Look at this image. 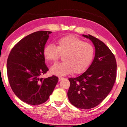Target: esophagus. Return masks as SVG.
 <instances>
[{"label": "esophagus", "instance_id": "obj_1", "mask_svg": "<svg viewBox=\"0 0 127 127\" xmlns=\"http://www.w3.org/2000/svg\"><path fill=\"white\" fill-rule=\"evenodd\" d=\"M64 78H61V77H60V78H59V81H61V80H63Z\"/></svg>", "mask_w": 127, "mask_h": 127}]
</instances>
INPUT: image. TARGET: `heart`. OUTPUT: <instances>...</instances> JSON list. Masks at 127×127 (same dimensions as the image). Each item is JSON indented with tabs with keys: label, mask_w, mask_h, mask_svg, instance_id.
I'll return each instance as SVG.
<instances>
[{
	"label": "heart",
	"mask_w": 127,
	"mask_h": 127,
	"mask_svg": "<svg viewBox=\"0 0 127 127\" xmlns=\"http://www.w3.org/2000/svg\"><path fill=\"white\" fill-rule=\"evenodd\" d=\"M57 46L46 45L43 55L46 61L55 63L61 55H64L63 63L56 64L50 69L52 74L59 76L82 73L88 69L93 60L95 49L93 46L82 39L69 35L59 39Z\"/></svg>",
	"instance_id": "obj_1"
}]
</instances>
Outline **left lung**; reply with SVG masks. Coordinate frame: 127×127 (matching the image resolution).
I'll return each instance as SVG.
<instances>
[{
	"label": "left lung",
	"mask_w": 127,
	"mask_h": 127,
	"mask_svg": "<svg viewBox=\"0 0 127 127\" xmlns=\"http://www.w3.org/2000/svg\"><path fill=\"white\" fill-rule=\"evenodd\" d=\"M82 36L94 45L95 57L86 72L68 79L67 95L74 106L88 109L97 106L109 94L116 80L117 65L114 55L102 41L89 34Z\"/></svg>",
	"instance_id": "left-lung-1"
}]
</instances>
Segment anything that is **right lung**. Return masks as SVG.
<instances>
[{"instance_id": "obj_1", "label": "right lung", "mask_w": 127, "mask_h": 127, "mask_svg": "<svg viewBox=\"0 0 127 127\" xmlns=\"http://www.w3.org/2000/svg\"><path fill=\"white\" fill-rule=\"evenodd\" d=\"M52 32L40 31L25 37L12 49L7 62L9 83L17 96L24 102H45L58 82L57 76L40 78L48 70L43 49Z\"/></svg>"}]
</instances>
